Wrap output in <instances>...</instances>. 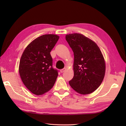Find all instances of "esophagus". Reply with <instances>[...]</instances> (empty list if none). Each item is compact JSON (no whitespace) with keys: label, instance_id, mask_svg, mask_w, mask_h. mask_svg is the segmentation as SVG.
Instances as JSON below:
<instances>
[{"label":"esophagus","instance_id":"obj_1","mask_svg":"<svg viewBox=\"0 0 126 126\" xmlns=\"http://www.w3.org/2000/svg\"><path fill=\"white\" fill-rule=\"evenodd\" d=\"M66 68H64L62 69H61V70H60L61 73H63V72H64V71L66 70Z\"/></svg>","mask_w":126,"mask_h":126}]
</instances>
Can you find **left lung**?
Here are the masks:
<instances>
[{"label": "left lung", "instance_id": "left-lung-1", "mask_svg": "<svg viewBox=\"0 0 126 126\" xmlns=\"http://www.w3.org/2000/svg\"><path fill=\"white\" fill-rule=\"evenodd\" d=\"M65 39L74 55V76L69 84L80 94L92 93L105 75L106 63L101 51L95 42L81 33L66 34Z\"/></svg>", "mask_w": 126, "mask_h": 126}]
</instances>
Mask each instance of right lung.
Masks as SVG:
<instances>
[{"label": "right lung", "instance_id": "right-lung-1", "mask_svg": "<svg viewBox=\"0 0 126 126\" xmlns=\"http://www.w3.org/2000/svg\"><path fill=\"white\" fill-rule=\"evenodd\" d=\"M58 35L44 34L32 41L21 56L19 73L27 89L41 95L53 87L58 76L52 68L50 52L59 39Z\"/></svg>", "mask_w": 126, "mask_h": 126}]
</instances>
